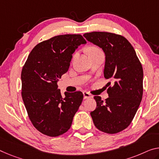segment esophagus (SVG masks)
I'll list each match as a JSON object with an SVG mask.
<instances>
[{"label": "esophagus", "mask_w": 159, "mask_h": 159, "mask_svg": "<svg viewBox=\"0 0 159 159\" xmlns=\"http://www.w3.org/2000/svg\"><path fill=\"white\" fill-rule=\"evenodd\" d=\"M83 95H84V99H89L91 97V94H90L89 92H83Z\"/></svg>", "instance_id": "1"}]
</instances>
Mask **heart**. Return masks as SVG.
Returning <instances> with one entry per match:
<instances>
[{"instance_id":"heart-1","label":"heart","mask_w":159,"mask_h":159,"mask_svg":"<svg viewBox=\"0 0 159 159\" xmlns=\"http://www.w3.org/2000/svg\"><path fill=\"white\" fill-rule=\"evenodd\" d=\"M97 50H99V49L98 48H96V47H91V48H89V50H88V52L91 53V52H95V51H97Z\"/></svg>"}]
</instances>
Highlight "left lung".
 Wrapping results in <instances>:
<instances>
[{"instance_id":"obj_1","label":"left lung","mask_w":159,"mask_h":159,"mask_svg":"<svg viewBox=\"0 0 159 159\" xmlns=\"http://www.w3.org/2000/svg\"><path fill=\"white\" fill-rule=\"evenodd\" d=\"M84 37L103 50L106 56L104 77L114 82L107 89L109 98L105 101L94 96L97 107L90 114L99 130L119 133L130 125L142 99V65L133 46L124 36L92 32L84 34Z\"/></svg>"}]
</instances>
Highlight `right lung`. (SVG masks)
<instances>
[{
	"instance_id": "right-lung-1",
	"label": "right lung",
	"mask_w": 159,
	"mask_h": 159,
	"mask_svg": "<svg viewBox=\"0 0 159 159\" xmlns=\"http://www.w3.org/2000/svg\"><path fill=\"white\" fill-rule=\"evenodd\" d=\"M86 43L80 34L55 36L38 44L22 69L21 94L28 115L45 135L67 132L82 104V92H65L62 97L57 82L67 72L75 50Z\"/></svg>"
}]
</instances>
